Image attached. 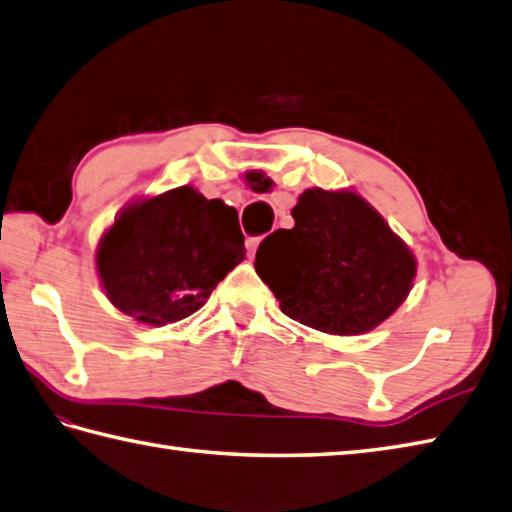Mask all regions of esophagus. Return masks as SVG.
<instances>
[{
	"label": "esophagus",
	"instance_id": "34e87169",
	"mask_svg": "<svg viewBox=\"0 0 512 512\" xmlns=\"http://www.w3.org/2000/svg\"><path fill=\"white\" fill-rule=\"evenodd\" d=\"M259 246V237H248L246 239V248H248V257H255V250Z\"/></svg>",
	"mask_w": 512,
	"mask_h": 512
}]
</instances>
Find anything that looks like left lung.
Segmentation results:
<instances>
[{"label":"left lung","mask_w":512,"mask_h":512,"mask_svg":"<svg viewBox=\"0 0 512 512\" xmlns=\"http://www.w3.org/2000/svg\"><path fill=\"white\" fill-rule=\"evenodd\" d=\"M295 226L270 233L255 270L290 319L325 334L374 330L407 299L416 257L356 191L308 189Z\"/></svg>","instance_id":"left-lung-1"}]
</instances>
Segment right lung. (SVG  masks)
Returning <instances> with one entry per match:
<instances>
[{"instance_id":"1","label":"right lung","mask_w":512,"mask_h":512,"mask_svg":"<svg viewBox=\"0 0 512 512\" xmlns=\"http://www.w3.org/2000/svg\"><path fill=\"white\" fill-rule=\"evenodd\" d=\"M242 259L237 211L189 184L129 202L96 248L107 299L147 325L200 310Z\"/></svg>"}]
</instances>
